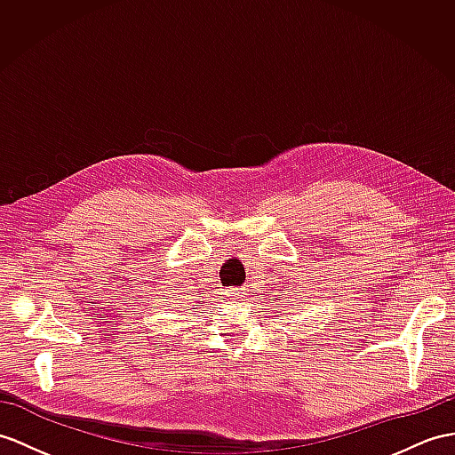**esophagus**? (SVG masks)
Here are the masks:
<instances>
[{"label": "esophagus", "mask_w": 455, "mask_h": 455, "mask_svg": "<svg viewBox=\"0 0 455 455\" xmlns=\"http://www.w3.org/2000/svg\"><path fill=\"white\" fill-rule=\"evenodd\" d=\"M226 295H228L229 299H237V297L241 295V291L237 290V287H229V290L226 291Z\"/></svg>", "instance_id": "1"}]
</instances>
